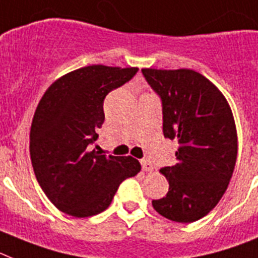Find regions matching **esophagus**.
Instances as JSON below:
<instances>
[{"instance_id": "obj_1", "label": "esophagus", "mask_w": 258, "mask_h": 258, "mask_svg": "<svg viewBox=\"0 0 258 258\" xmlns=\"http://www.w3.org/2000/svg\"><path fill=\"white\" fill-rule=\"evenodd\" d=\"M140 164H142V168H143V170H144V172H152V170H153L152 162L149 161V160L143 159L142 161H140Z\"/></svg>"}]
</instances>
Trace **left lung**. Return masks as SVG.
Instances as JSON below:
<instances>
[{"mask_svg":"<svg viewBox=\"0 0 258 258\" xmlns=\"http://www.w3.org/2000/svg\"><path fill=\"white\" fill-rule=\"evenodd\" d=\"M142 73L161 99L164 136L179 144L176 164L160 170L169 191L152 206L173 222H196L218 205L232 177L237 156L232 111L219 89L196 71Z\"/></svg>","mask_w":258,"mask_h":258,"instance_id":"1","label":"left lung"}]
</instances>
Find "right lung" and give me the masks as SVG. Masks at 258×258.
Listing matches in <instances>:
<instances>
[{
    "instance_id": "1",
    "label": "right lung",
    "mask_w": 258,
    "mask_h": 258,
    "mask_svg": "<svg viewBox=\"0 0 258 258\" xmlns=\"http://www.w3.org/2000/svg\"><path fill=\"white\" fill-rule=\"evenodd\" d=\"M138 68L89 66L62 76L42 97L30 131L34 172L60 211L88 218L110 206L119 185L142 166L131 156L92 151L105 122L103 101Z\"/></svg>"
}]
</instances>
